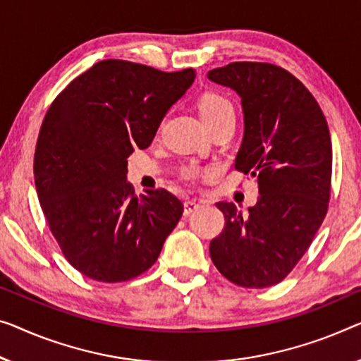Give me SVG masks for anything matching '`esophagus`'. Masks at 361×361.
<instances>
[{
	"label": "esophagus",
	"instance_id": "obj_1",
	"mask_svg": "<svg viewBox=\"0 0 361 361\" xmlns=\"http://www.w3.org/2000/svg\"><path fill=\"white\" fill-rule=\"evenodd\" d=\"M199 209H201V202H197V201H186L185 202V215H191L192 212H196V211H199Z\"/></svg>",
	"mask_w": 361,
	"mask_h": 361
}]
</instances>
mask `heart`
Instances as JSON below:
<instances>
[{
  "instance_id": "obj_1",
  "label": "heart",
  "mask_w": 361,
  "mask_h": 361,
  "mask_svg": "<svg viewBox=\"0 0 361 361\" xmlns=\"http://www.w3.org/2000/svg\"><path fill=\"white\" fill-rule=\"evenodd\" d=\"M197 110L199 115H201L202 121L206 125H212V123L222 120V118L228 115H235V109L227 97L220 94H204L197 102ZM201 173V170L196 169V166H188V169L183 171V176L185 178H196Z\"/></svg>"
}]
</instances>
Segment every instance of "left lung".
<instances>
[{
    "label": "left lung",
    "instance_id": "1",
    "mask_svg": "<svg viewBox=\"0 0 361 361\" xmlns=\"http://www.w3.org/2000/svg\"><path fill=\"white\" fill-rule=\"evenodd\" d=\"M207 78L240 95L245 133L235 169L256 178L259 188L246 214L233 202L215 204L225 227L209 252L230 282L271 287L297 266L326 217L329 126L310 90L276 64L236 61L212 69Z\"/></svg>",
    "mask_w": 361,
    "mask_h": 361
}]
</instances>
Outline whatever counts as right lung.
<instances>
[{
	"label": "right lung",
	"instance_id": "add662e5",
	"mask_svg": "<svg viewBox=\"0 0 361 361\" xmlns=\"http://www.w3.org/2000/svg\"><path fill=\"white\" fill-rule=\"evenodd\" d=\"M195 69L164 73L105 60L56 97L34 157L42 211L69 264L99 282H125L157 261L183 204L166 190L134 196L128 157L147 149Z\"/></svg>",
	"mask_w": 361,
	"mask_h": 361
}]
</instances>
